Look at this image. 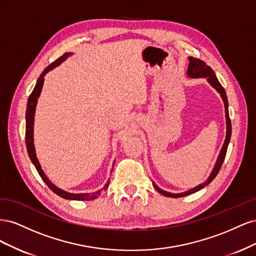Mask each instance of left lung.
Instances as JSON below:
<instances>
[{"label":"left lung","instance_id":"obj_1","mask_svg":"<svg viewBox=\"0 0 256 256\" xmlns=\"http://www.w3.org/2000/svg\"><path fill=\"white\" fill-rule=\"evenodd\" d=\"M187 76L189 78H193V79H198V78H205L207 80V82L212 85V86L219 92L223 102H224V108H226V140H224L223 146L220 150V154L218 156V159L216 161V164L212 168V171L209 175V177L207 178V180L203 184H200L196 187L192 188L188 191H184L182 193H171V192H168L166 190H162L160 189L158 186L152 182V186L156 190L161 193V194H164V196H168V198H182L186 196H189L192 194V193H194L200 189H203L204 187H206L207 184H210L214 178L216 176V174L219 173L220 168L222 166V164L224 161V158H226V150H228V146L230 140V134H232V124H230V115H228V97H226V92L224 90L223 86L220 84L219 80L216 79V76L214 72L212 69L209 67L205 62L200 60L198 58H192L189 56V65H188V69H187Z\"/></svg>","mask_w":256,"mask_h":256}]
</instances>
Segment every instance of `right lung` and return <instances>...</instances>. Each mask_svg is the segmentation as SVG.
I'll list each match as a JSON object with an SVG mask.
<instances>
[{"label":"right lung","instance_id":"1","mask_svg":"<svg viewBox=\"0 0 256 256\" xmlns=\"http://www.w3.org/2000/svg\"><path fill=\"white\" fill-rule=\"evenodd\" d=\"M72 54V52H67L64 53L63 56L60 58H58L56 62H53L51 65H49L47 68L44 69V70L42 72V74L40 76V78H38L35 88L32 92V94L30 95L28 100V104H26V150L28 152V156L30 159L32 160L33 164L35 166L36 170L38 174L40 175V177L42 178V180L46 182V184L48 186V187L54 192L56 193L58 196H60V198H66V200H94L97 198L100 193H102V190H106L108 187H109V184H110V180L106 182V184L104 186V188L102 190H98L96 192H92V193H70V192H67L64 191L63 189H60L58 187H56V184H52L49 178L47 177V175L44 174V170L42 168V166L40 164V161H38V158L36 156V150H35V145H34V120H35V111H36V106H37V102H38V98L40 96V92L42 90V85H44V76L47 74L49 72H51L53 68L58 67L60 64L63 63V62L68 58ZM115 164V162H114ZM113 164V166H114Z\"/></svg>","mask_w":256,"mask_h":256}]
</instances>
